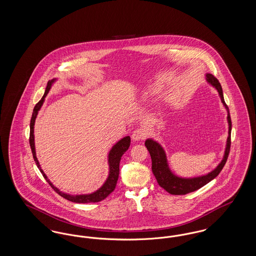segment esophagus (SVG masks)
<instances>
[{"label": "esophagus", "instance_id": "1", "mask_svg": "<svg viewBox=\"0 0 256 256\" xmlns=\"http://www.w3.org/2000/svg\"><path fill=\"white\" fill-rule=\"evenodd\" d=\"M146 137V132L144 128H137L134 132V134L132 135V138L134 141H139V140H144Z\"/></svg>", "mask_w": 256, "mask_h": 256}]
</instances>
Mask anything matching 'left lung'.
<instances>
[{"label": "left lung", "instance_id": "left-lung-1", "mask_svg": "<svg viewBox=\"0 0 256 256\" xmlns=\"http://www.w3.org/2000/svg\"><path fill=\"white\" fill-rule=\"evenodd\" d=\"M206 80L218 90L222 102L224 104V106L228 110V126H228V137L226 148V152H224V156L222 160V162L218 165V167L215 170H212L211 172H209L206 176L194 178H178L174 174H172L169 169L168 164H167L166 154H165L162 146L152 139H148L145 142V146H146V148L150 154V158H152V170L158 180V183L160 187H162L164 190H166L172 195H185V194L194 192L196 190H198L200 188H202L207 183L210 182L212 180H214L219 174L220 170H222L224 166L226 163L228 154H230V145H232V119H230V110L224 102V95H222V89L219 80L211 74H207Z\"/></svg>", "mask_w": 256, "mask_h": 256}]
</instances>
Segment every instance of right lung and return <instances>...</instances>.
Listing matches in <instances>:
<instances>
[{"mask_svg":"<svg viewBox=\"0 0 256 256\" xmlns=\"http://www.w3.org/2000/svg\"><path fill=\"white\" fill-rule=\"evenodd\" d=\"M54 80L48 82V84L46 87L44 96L42 98L37 102L34 108V112H32V116L30 119V146L32 148V152L34 156V159L36 163L38 169L42 172L43 176L46 178V180L48 182L50 187L58 194L61 196L62 198H64L67 200L73 202H76V204H89V202H100L102 200H104L108 196L111 194L117 184V180L119 178V174H120V169H119V165H120V160L122 156V154L128 150V148L130 146V136H126L124 138H122V140H120L115 146L111 148L110 152V156H108V163H110V176L106 180V183L97 190L96 192H94L93 194H89V195H78V196H70L64 193H61L60 191L56 188L52 183L50 182L49 180L47 178L46 174H44V172L41 169L38 160H37L36 156V148H34V122H36V118L37 113L40 110V108L43 104L44 98L47 96L48 92H49L50 88L52 84L54 82Z\"/></svg>","mask_w":256,"mask_h":256,"instance_id":"add662e5","label":"right lung"}]
</instances>
